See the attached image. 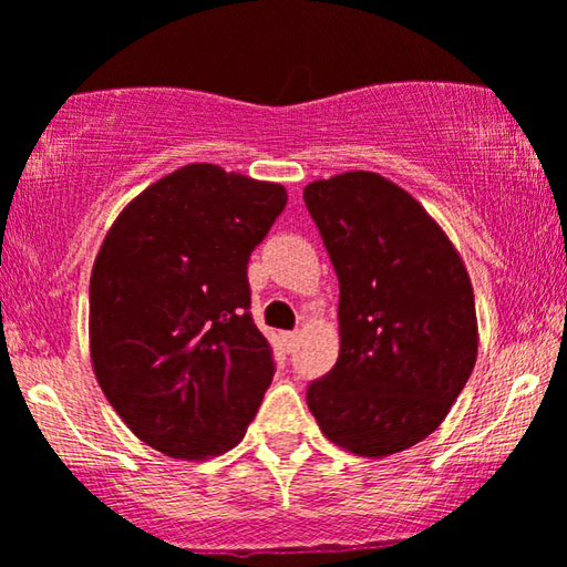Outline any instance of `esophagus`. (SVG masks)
Wrapping results in <instances>:
<instances>
[{"mask_svg": "<svg viewBox=\"0 0 567 567\" xmlns=\"http://www.w3.org/2000/svg\"><path fill=\"white\" fill-rule=\"evenodd\" d=\"M282 344H285V350H288V352L296 350V344H298V331H285V334H282Z\"/></svg>", "mask_w": 567, "mask_h": 567, "instance_id": "esophagus-1", "label": "esophagus"}]
</instances>
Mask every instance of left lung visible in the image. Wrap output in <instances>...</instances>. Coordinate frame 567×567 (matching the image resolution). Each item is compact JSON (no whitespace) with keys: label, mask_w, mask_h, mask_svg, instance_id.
<instances>
[{"label":"left lung","mask_w":567,"mask_h":567,"mask_svg":"<svg viewBox=\"0 0 567 567\" xmlns=\"http://www.w3.org/2000/svg\"><path fill=\"white\" fill-rule=\"evenodd\" d=\"M339 279V358L306 391L331 443L389 456L446 417L477 360L474 292L446 233L368 171L303 192Z\"/></svg>","instance_id":"1"}]
</instances>
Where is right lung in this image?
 Masks as SVG:
<instances>
[{
	"instance_id": "1",
	"label": "right lung",
	"mask_w": 567,
	"mask_h": 567,
	"mask_svg": "<svg viewBox=\"0 0 567 567\" xmlns=\"http://www.w3.org/2000/svg\"><path fill=\"white\" fill-rule=\"evenodd\" d=\"M285 205V186L192 163L130 202L95 256V379L165 456L225 454L256 417L275 358L248 311V256Z\"/></svg>"
}]
</instances>
